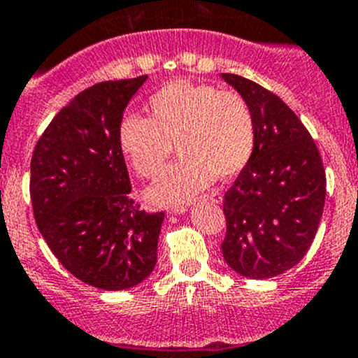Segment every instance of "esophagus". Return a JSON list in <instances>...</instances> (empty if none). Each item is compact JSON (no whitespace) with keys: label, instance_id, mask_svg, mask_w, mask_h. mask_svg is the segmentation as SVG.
Masks as SVG:
<instances>
[{"label":"esophagus","instance_id":"obj_1","mask_svg":"<svg viewBox=\"0 0 358 358\" xmlns=\"http://www.w3.org/2000/svg\"><path fill=\"white\" fill-rule=\"evenodd\" d=\"M204 201H211V202H215V204H222L223 197H222V194L218 192V190H213V192L206 194ZM183 213H185V208H183V206H180V208L169 209V215H183Z\"/></svg>","mask_w":358,"mask_h":358}]
</instances>
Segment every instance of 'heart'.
<instances>
[{"mask_svg":"<svg viewBox=\"0 0 358 358\" xmlns=\"http://www.w3.org/2000/svg\"><path fill=\"white\" fill-rule=\"evenodd\" d=\"M149 119L126 115L119 124V147L142 178H154L173 152L180 159L149 187L156 206L185 204L216 175L243 171L255 152V115L234 90L173 81L149 99Z\"/></svg>","mask_w":358,"mask_h":358,"instance_id":"heart-1","label":"heart"}]
</instances>
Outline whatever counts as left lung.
<instances>
[{
  "mask_svg": "<svg viewBox=\"0 0 358 358\" xmlns=\"http://www.w3.org/2000/svg\"><path fill=\"white\" fill-rule=\"evenodd\" d=\"M255 115V152L227 190L223 213L227 265L249 279H270L301 262L326 202L319 149L275 93L237 74H222Z\"/></svg>",
  "mask_w": 358,
  "mask_h": 358,
  "instance_id": "1",
  "label": "left lung"
}]
</instances>
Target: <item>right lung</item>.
Wrapping results in <instances>:
<instances>
[{
	"label": "right lung",
	"mask_w": 358,
	"mask_h": 358,
	"mask_svg": "<svg viewBox=\"0 0 358 358\" xmlns=\"http://www.w3.org/2000/svg\"><path fill=\"white\" fill-rule=\"evenodd\" d=\"M147 76L103 81L64 107L31 159L36 225L76 279L106 291L136 286L152 273L164 213L129 196L119 124Z\"/></svg>",
	"instance_id": "1"
}]
</instances>
